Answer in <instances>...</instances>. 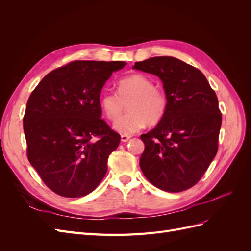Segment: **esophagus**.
<instances>
[{"label": "esophagus", "instance_id": "esophagus-1", "mask_svg": "<svg viewBox=\"0 0 251 251\" xmlns=\"http://www.w3.org/2000/svg\"><path fill=\"white\" fill-rule=\"evenodd\" d=\"M131 139L130 135H121V141L123 142H126Z\"/></svg>", "mask_w": 251, "mask_h": 251}]
</instances>
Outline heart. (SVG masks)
<instances>
[{
  "instance_id": "b5f03b06",
  "label": "heart",
  "mask_w": 251,
  "mask_h": 251,
  "mask_svg": "<svg viewBox=\"0 0 251 251\" xmlns=\"http://www.w3.org/2000/svg\"><path fill=\"white\" fill-rule=\"evenodd\" d=\"M117 95L104 92L100 104L104 116L115 121L127 104L128 113L114 125V128L123 135H132L149 124L154 126L160 121L168 108V97L162 90L155 87L154 81L143 74H131L117 82Z\"/></svg>"
}]
</instances>
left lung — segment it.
<instances>
[{
	"instance_id": "left-lung-1",
	"label": "left lung",
	"mask_w": 251,
	"mask_h": 251,
	"mask_svg": "<svg viewBox=\"0 0 251 251\" xmlns=\"http://www.w3.org/2000/svg\"><path fill=\"white\" fill-rule=\"evenodd\" d=\"M133 69L161 79L168 108L155 128L140 136V169L156 187L170 193L191 188L218 151L222 124L218 98L204 74L172 56L151 57Z\"/></svg>"
}]
</instances>
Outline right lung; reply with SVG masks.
I'll return each mask as SVG.
<instances>
[{
	"label": "right lung",
	"instance_id": "obj_1",
	"mask_svg": "<svg viewBox=\"0 0 251 251\" xmlns=\"http://www.w3.org/2000/svg\"><path fill=\"white\" fill-rule=\"evenodd\" d=\"M126 65L75 60L48 73L30 95L23 119L28 160L55 194L83 197L103 179L120 136L101 119L100 97Z\"/></svg>",
	"mask_w": 251,
	"mask_h": 251
}]
</instances>
